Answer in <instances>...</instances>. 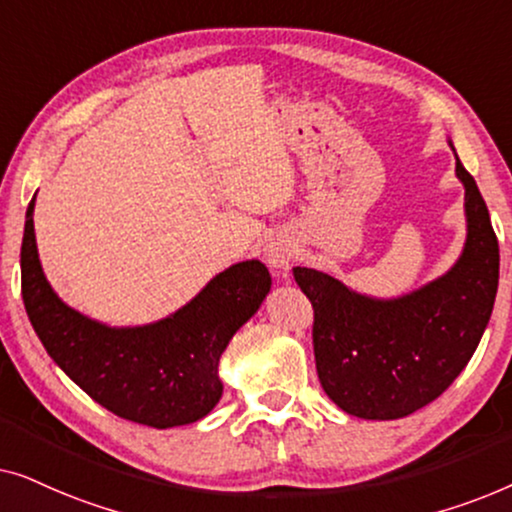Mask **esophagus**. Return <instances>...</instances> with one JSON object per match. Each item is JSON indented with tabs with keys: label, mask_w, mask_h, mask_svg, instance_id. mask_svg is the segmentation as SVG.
I'll use <instances>...</instances> for the list:
<instances>
[{
	"label": "esophagus",
	"mask_w": 512,
	"mask_h": 512,
	"mask_svg": "<svg viewBox=\"0 0 512 512\" xmlns=\"http://www.w3.org/2000/svg\"><path fill=\"white\" fill-rule=\"evenodd\" d=\"M263 258H265V263L270 265V270L275 272V275H286V272H289V268H291L293 242L282 233L270 235L263 244Z\"/></svg>",
	"instance_id": "esophagus-1"
}]
</instances>
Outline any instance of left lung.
<instances>
[{
    "mask_svg": "<svg viewBox=\"0 0 512 512\" xmlns=\"http://www.w3.org/2000/svg\"><path fill=\"white\" fill-rule=\"evenodd\" d=\"M466 240L454 265L419 289L377 298L333 272L293 268L314 307V361L326 396L361 419H401L443 394L480 345L499 289V242L478 184L454 151Z\"/></svg>",
    "mask_w": 512,
    "mask_h": 512,
    "instance_id": "obj_1",
    "label": "left lung"
}]
</instances>
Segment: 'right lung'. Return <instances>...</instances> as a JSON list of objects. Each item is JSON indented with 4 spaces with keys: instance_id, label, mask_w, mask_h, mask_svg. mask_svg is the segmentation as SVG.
I'll return each instance as SVG.
<instances>
[{
    "instance_id": "right-lung-1",
    "label": "right lung",
    "mask_w": 512,
    "mask_h": 512,
    "mask_svg": "<svg viewBox=\"0 0 512 512\" xmlns=\"http://www.w3.org/2000/svg\"><path fill=\"white\" fill-rule=\"evenodd\" d=\"M34 200L20 247L23 303L48 356L95 403L130 422L172 429L207 417L221 401V354L258 312L272 277L258 258L233 263L167 317L109 326L69 307L44 275Z\"/></svg>"
}]
</instances>
